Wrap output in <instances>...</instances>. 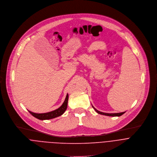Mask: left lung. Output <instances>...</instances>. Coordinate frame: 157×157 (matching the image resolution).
<instances>
[{"mask_svg": "<svg viewBox=\"0 0 157 157\" xmlns=\"http://www.w3.org/2000/svg\"><path fill=\"white\" fill-rule=\"evenodd\" d=\"M92 107L93 108V109L95 110V111L97 113H98V114H102V115H105V116H113V117H114V116H122L123 114H124L125 113V112H122V113H103V112H101V111H98V110H97L95 107L94 106H92Z\"/></svg>", "mask_w": 157, "mask_h": 157, "instance_id": "8db88e82", "label": "left lung"}]
</instances>
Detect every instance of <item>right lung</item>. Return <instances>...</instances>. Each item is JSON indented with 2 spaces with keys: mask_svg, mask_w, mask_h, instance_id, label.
Segmentation results:
<instances>
[{
  "mask_svg": "<svg viewBox=\"0 0 157 157\" xmlns=\"http://www.w3.org/2000/svg\"><path fill=\"white\" fill-rule=\"evenodd\" d=\"M68 100H69V95L68 93L67 94L66 99L64 101V103H62V105L57 109L56 110L48 112V113H33L30 111L28 110L29 113L33 115L35 117L40 119V120H48V119H53L57 117H59L61 115L63 114L66 110L67 109V103H68Z\"/></svg>",
  "mask_w": 157,
  "mask_h": 157,
  "instance_id": "add662e5",
  "label": "right lung"
}]
</instances>
